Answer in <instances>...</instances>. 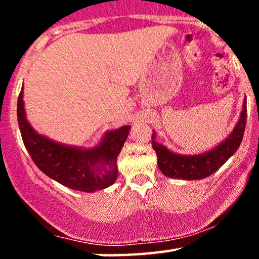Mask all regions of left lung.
Instances as JSON below:
<instances>
[{
    "mask_svg": "<svg viewBox=\"0 0 259 259\" xmlns=\"http://www.w3.org/2000/svg\"><path fill=\"white\" fill-rule=\"evenodd\" d=\"M246 115H247V108H246L245 100L240 119L229 138L224 142H222L219 146L210 150L209 152L195 154V156H181V154L170 152L167 150V147L156 142L154 140L156 135L153 132L152 147L157 153V163H158L159 170L165 177L185 180L204 179V178L212 175L239 148L242 141L243 133H245Z\"/></svg>",
    "mask_w": 259,
    "mask_h": 259,
    "instance_id": "obj_1",
    "label": "left lung"
}]
</instances>
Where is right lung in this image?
<instances>
[{
	"mask_svg": "<svg viewBox=\"0 0 259 259\" xmlns=\"http://www.w3.org/2000/svg\"><path fill=\"white\" fill-rule=\"evenodd\" d=\"M17 117L31 159L51 179L84 192L106 189L117 179V158L129 135V125L107 133L101 145L86 151L57 144L35 132L26 120L23 91L18 96Z\"/></svg>",
	"mask_w": 259,
	"mask_h": 259,
	"instance_id": "obj_1",
	"label": "right lung"
}]
</instances>
